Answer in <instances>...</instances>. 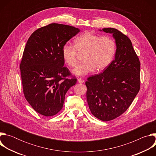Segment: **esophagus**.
<instances>
[{"label": "esophagus", "mask_w": 156, "mask_h": 156, "mask_svg": "<svg viewBox=\"0 0 156 156\" xmlns=\"http://www.w3.org/2000/svg\"><path fill=\"white\" fill-rule=\"evenodd\" d=\"M78 82L79 83H83L84 82V81L83 80H82L81 78H78Z\"/></svg>", "instance_id": "1"}]
</instances>
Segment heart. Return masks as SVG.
I'll return each mask as SVG.
<instances>
[{"label": "heart", "instance_id": "obj_1", "mask_svg": "<svg viewBox=\"0 0 156 156\" xmlns=\"http://www.w3.org/2000/svg\"><path fill=\"white\" fill-rule=\"evenodd\" d=\"M116 52V42L109 36L94 34L86 32L75 40V46L65 44L62 48L64 61L70 67H75L78 57L83 55V62L73 70L78 76H84L95 69L102 70L112 62Z\"/></svg>", "mask_w": 156, "mask_h": 156}]
</instances>
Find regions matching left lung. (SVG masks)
<instances>
[{"label":"left lung","instance_id":"8db88e82","mask_svg":"<svg viewBox=\"0 0 156 156\" xmlns=\"http://www.w3.org/2000/svg\"><path fill=\"white\" fill-rule=\"evenodd\" d=\"M112 34L117 49L115 59L104 72L89 76L86 98L92 114L107 122L129 108L140 89V62L131 40L117 29H102Z\"/></svg>","mask_w":156,"mask_h":156}]
</instances>
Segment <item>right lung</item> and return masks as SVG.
I'll use <instances>...</instances> for the list:
<instances>
[{
    "mask_svg": "<svg viewBox=\"0 0 156 156\" xmlns=\"http://www.w3.org/2000/svg\"><path fill=\"white\" fill-rule=\"evenodd\" d=\"M80 30L51 23L38 28L29 37L20 65L23 91L33 108L41 115H56L65 95L77 79L63 66V46Z\"/></svg>",
    "mask_w": 156,
    "mask_h": 156,
    "instance_id": "1",
    "label": "right lung"
}]
</instances>
